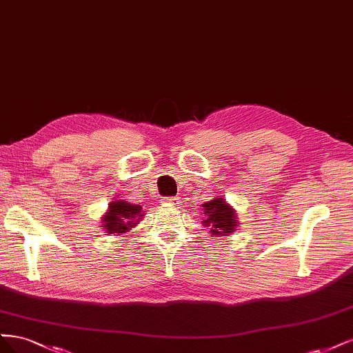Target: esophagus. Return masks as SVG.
<instances>
[{
    "mask_svg": "<svg viewBox=\"0 0 353 353\" xmlns=\"http://www.w3.org/2000/svg\"><path fill=\"white\" fill-rule=\"evenodd\" d=\"M165 202H168L170 203V205H173V207H179L180 205V199L179 198H176V196H172V198H167L165 199Z\"/></svg>",
    "mask_w": 353,
    "mask_h": 353,
    "instance_id": "1",
    "label": "esophagus"
}]
</instances>
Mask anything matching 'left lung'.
I'll use <instances>...</instances> for the list:
<instances>
[{
	"instance_id": "1",
	"label": "left lung",
	"mask_w": 353,
	"mask_h": 353,
	"mask_svg": "<svg viewBox=\"0 0 353 353\" xmlns=\"http://www.w3.org/2000/svg\"><path fill=\"white\" fill-rule=\"evenodd\" d=\"M203 214H205V219H203V224L207 227H211L212 234H225L232 233L236 229L237 220L234 219V212L227 205L225 201L221 198L212 199L207 203H203Z\"/></svg>"
}]
</instances>
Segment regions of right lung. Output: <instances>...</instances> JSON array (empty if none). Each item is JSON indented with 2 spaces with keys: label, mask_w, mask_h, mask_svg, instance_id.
<instances>
[{
  "label": "right lung",
  "mask_w": 353,
  "mask_h": 353,
  "mask_svg": "<svg viewBox=\"0 0 353 353\" xmlns=\"http://www.w3.org/2000/svg\"><path fill=\"white\" fill-rule=\"evenodd\" d=\"M142 207L141 205H133L126 201H116L110 203V210L105 212L104 217V225L107 229V233H124L134 224H138L141 215Z\"/></svg>",
  "instance_id": "obj_1"
}]
</instances>
